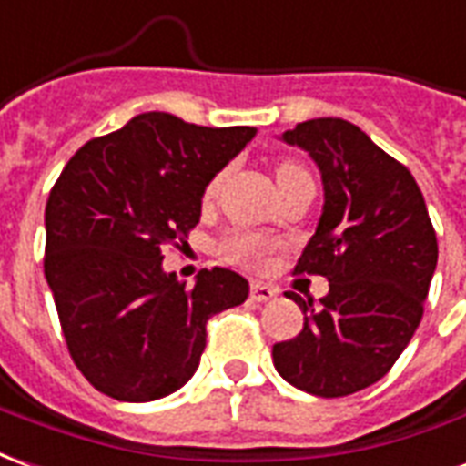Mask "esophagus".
Returning <instances> with one entry per match:
<instances>
[{
	"mask_svg": "<svg viewBox=\"0 0 466 466\" xmlns=\"http://www.w3.org/2000/svg\"><path fill=\"white\" fill-rule=\"evenodd\" d=\"M278 290H275L273 285L266 283H250V298L256 300V303H268V300H273Z\"/></svg>",
	"mask_w": 466,
	"mask_h": 466,
	"instance_id": "1",
	"label": "esophagus"
}]
</instances>
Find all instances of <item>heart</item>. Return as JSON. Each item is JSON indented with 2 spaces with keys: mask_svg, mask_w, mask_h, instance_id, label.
<instances>
[{
  "mask_svg": "<svg viewBox=\"0 0 466 466\" xmlns=\"http://www.w3.org/2000/svg\"><path fill=\"white\" fill-rule=\"evenodd\" d=\"M305 171L300 163L295 161H285L278 166V178H285V176H290V173H300ZM220 181H223V176H216L213 181L206 186V193H203V198L210 200L220 188ZM220 253L226 260L230 263H238V266H250V268H266L270 260H273L275 246L270 240H266L263 236H258V233H250V230H233L228 236L220 240Z\"/></svg>",
  "mask_w": 466,
  "mask_h": 466,
  "instance_id": "b5f03b06",
  "label": "heart"
}]
</instances>
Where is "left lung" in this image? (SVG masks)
<instances>
[{
  "instance_id": "8db88e82",
  "label": "left lung",
  "mask_w": 466,
  "mask_h": 466,
  "mask_svg": "<svg viewBox=\"0 0 466 466\" xmlns=\"http://www.w3.org/2000/svg\"><path fill=\"white\" fill-rule=\"evenodd\" d=\"M283 141L315 158L325 186L320 223L295 266L322 275L320 300L290 295L305 315L298 338L273 345L290 385L345 397L385 377L422 320L437 268V233L407 166L345 118H312Z\"/></svg>"
}]
</instances>
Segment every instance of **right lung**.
<instances>
[{"label":"right lung","instance_id":"1","mask_svg":"<svg viewBox=\"0 0 466 466\" xmlns=\"http://www.w3.org/2000/svg\"><path fill=\"white\" fill-rule=\"evenodd\" d=\"M253 136L148 111L64 166L44 213V275L71 360L98 392L121 402L176 392L198 368L210 318L248 298L233 270H200L188 288L161 260L186 246L208 181Z\"/></svg>","mask_w":466,"mask_h":466}]
</instances>
